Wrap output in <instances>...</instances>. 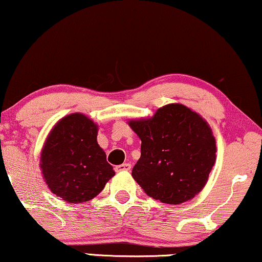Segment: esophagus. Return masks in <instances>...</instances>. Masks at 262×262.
Returning <instances> with one entry per match:
<instances>
[{"instance_id": "34e87169", "label": "esophagus", "mask_w": 262, "mask_h": 262, "mask_svg": "<svg viewBox=\"0 0 262 262\" xmlns=\"http://www.w3.org/2000/svg\"><path fill=\"white\" fill-rule=\"evenodd\" d=\"M131 169V164L130 163H123V164H119V166L116 167V170L117 171H128Z\"/></svg>"}]
</instances>
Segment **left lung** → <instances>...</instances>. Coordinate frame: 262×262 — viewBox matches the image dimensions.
Listing matches in <instances>:
<instances>
[{
  "instance_id": "8db88e82",
  "label": "left lung",
  "mask_w": 262,
  "mask_h": 262,
  "mask_svg": "<svg viewBox=\"0 0 262 262\" xmlns=\"http://www.w3.org/2000/svg\"><path fill=\"white\" fill-rule=\"evenodd\" d=\"M142 141L132 177L146 194L161 203L194 198L206 185L216 161V141L198 113L169 103L152 118L128 121Z\"/></svg>"
}]
</instances>
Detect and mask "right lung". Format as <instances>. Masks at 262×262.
<instances>
[{"mask_svg":"<svg viewBox=\"0 0 262 262\" xmlns=\"http://www.w3.org/2000/svg\"><path fill=\"white\" fill-rule=\"evenodd\" d=\"M98 125L82 113L64 117L46 139L42 177L53 194L71 204L88 202L113 177V167L96 141Z\"/></svg>","mask_w":262,"mask_h":262,"instance_id":"right-lung-1","label":"right lung"}]
</instances>
